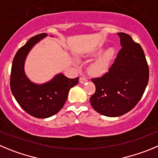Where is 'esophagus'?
Returning <instances> with one entry per match:
<instances>
[{
	"instance_id": "34e87169",
	"label": "esophagus",
	"mask_w": 158,
	"mask_h": 158,
	"mask_svg": "<svg viewBox=\"0 0 158 158\" xmlns=\"http://www.w3.org/2000/svg\"><path fill=\"white\" fill-rule=\"evenodd\" d=\"M87 81H88L87 78H85V77L79 78V82H80L81 84H83V83H85V82H87Z\"/></svg>"
}]
</instances>
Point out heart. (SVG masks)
<instances>
[{
    "instance_id": "heart-1",
    "label": "heart",
    "mask_w": 158,
    "mask_h": 158,
    "mask_svg": "<svg viewBox=\"0 0 158 158\" xmlns=\"http://www.w3.org/2000/svg\"><path fill=\"white\" fill-rule=\"evenodd\" d=\"M102 52V49H98L95 52H93L92 56H96L98 55L101 54ZM113 56V51L112 49H109L106 51L105 53L99 56L96 60L91 63L89 66V72L93 76H101L106 73L109 69V65H110L111 60Z\"/></svg>"
}]
</instances>
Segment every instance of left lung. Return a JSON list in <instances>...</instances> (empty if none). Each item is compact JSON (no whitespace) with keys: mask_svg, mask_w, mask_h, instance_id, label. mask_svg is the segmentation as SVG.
Here are the masks:
<instances>
[{"mask_svg":"<svg viewBox=\"0 0 158 158\" xmlns=\"http://www.w3.org/2000/svg\"><path fill=\"white\" fill-rule=\"evenodd\" d=\"M122 46L103 76L92 79L96 91L89 102L100 114L116 117L128 113L141 99L149 80V67L141 45L118 33Z\"/></svg>","mask_w":158,"mask_h":158,"instance_id":"left-lung-1","label":"left lung"}]
</instances>
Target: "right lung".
<instances>
[{
  "label": "right lung",
  "mask_w": 158,
  "mask_h": 158,
  "mask_svg": "<svg viewBox=\"0 0 158 158\" xmlns=\"http://www.w3.org/2000/svg\"><path fill=\"white\" fill-rule=\"evenodd\" d=\"M47 36L44 33L30 38L16 52L11 71L10 86L14 98L24 111L37 118H48L57 113L64 105L71 88L79 82V77L69 79L63 73L56 74L42 84L35 83L27 76L24 64L28 53Z\"/></svg>",
  "instance_id": "obj_1"
}]
</instances>
